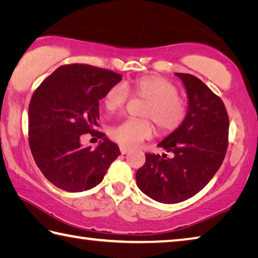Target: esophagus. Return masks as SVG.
Returning <instances> with one entry per match:
<instances>
[{"instance_id": "esophagus-1", "label": "esophagus", "mask_w": 258, "mask_h": 258, "mask_svg": "<svg viewBox=\"0 0 258 258\" xmlns=\"http://www.w3.org/2000/svg\"><path fill=\"white\" fill-rule=\"evenodd\" d=\"M119 150H120V154L121 155H126L130 151L128 148L125 147V146H119Z\"/></svg>"}]
</instances>
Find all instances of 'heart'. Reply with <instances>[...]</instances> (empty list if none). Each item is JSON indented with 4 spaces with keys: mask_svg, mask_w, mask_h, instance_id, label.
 <instances>
[{
    "mask_svg": "<svg viewBox=\"0 0 258 258\" xmlns=\"http://www.w3.org/2000/svg\"><path fill=\"white\" fill-rule=\"evenodd\" d=\"M135 98L146 101L142 117L155 121L161 133H171L180 127L186 116V104L178 98V89L160 76H143L128 85ZM128 100V93L121 84L111 86L103 98L109 112L120 110ZM154 127L148 119H127L112 127L110 135L119 145L133 148L150 139Z\"/></svg>",
    "mask_w": 258,
    "mask_h": 258,
    "instance_id": "b5f03b06",
    "label": "heart"
}]
</instances>
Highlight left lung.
<instances>
[{"label":"left lung","instance_id":"left-lung-1","mask_svg":"<svg viewBox=\"0 0 258 258\" xmlns=\"http://www.w3.org/2000/svg\"><path fill=\"white\" fill-rule=\"evenodd\" d=\"M185 87L187 112L180 127L158 143L166 154H146L135 174L139 189L164 204L194 197L223 163L228 149L229 116L223 101L194 75L175 73Z\"/></svg>","mask_w":258,"mask_h":258}]
</instances>
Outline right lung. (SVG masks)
Returning <instances> with one entry per match:
<instances>
[{
	"instance_id": "obj_1",
	"label": "right lung",
	"mask_w": 258,
	"mask_h": 258,
	"mask_svg": "<svg viewBox=\"0 0 258 258\" xmlns=\"http://www.w3.org/2000/svg\"><path fill=\"white\" fill-rule=\"evenodd\" d=\"M121 75L90 64L61 66L42 82L28 108L29 147L35 163L52 184L64 191L92 189L120 155L115 142L95 132L99 101ZM102 139L95 150L83 147L82 134Z\"/></svg>"
}]
</instances>
